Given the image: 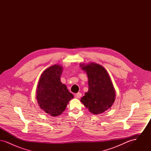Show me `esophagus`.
I'll list each match as a JSON object with an SVG mask.
<instances>
[{
    "label": "esophagus",
    "mask_w": 151,
    "mask_h": 151,
    "mask_svg": "<svg viewBox=\"0 0 151 151\" xmlns=\"http://www.w3.org/2000/svg\"><path fill=\"white\" fill-rule=\"evenodd\" d=\"M81 96H82V94L81 93H80V92L75 94V96H76L77 98H78V99H80V98L81 97Z\"/></svg>",
    "instance_id": "34e87169"
}]
</instances>
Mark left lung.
<instances>
[{
	"label": "left lung",
	"instance_id": "8db88e82",
	"mask_svg": "<svg viewBox=\"0 0 151 151\" xmlns=\"http://www.w3.org/2000/svg\"><path fill=\"white\" fill-rule=\"evenodd\" d=\"M88 77V91L81 102L90 112L99 114L106 111L115 101V90L106 70L100 65H81Z\"/></svg>",
	"mask_w": 151,
	"mask_h": 151
}]
</instances>
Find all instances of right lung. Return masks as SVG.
Wrapping results in <instances>:
<instances>
[{"mask_svg":"<svg viewBox=\"0 0 151 151\" xmlns=\"http://www.w3.org/2000/svg\"><path fill=\"white\" fill-rule=\"evenodd\" d=\"M62 72V66H51L41 75L37 87L36 98L40 108L52 116L61 114L73 97L60 80Z\"/></svg>","mask_w":151,"mask_h":151,"instance_id":"right-lung-1","label":"right lung"}]
</instances>
